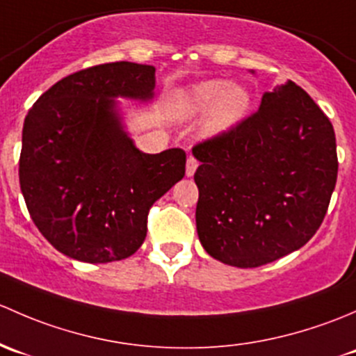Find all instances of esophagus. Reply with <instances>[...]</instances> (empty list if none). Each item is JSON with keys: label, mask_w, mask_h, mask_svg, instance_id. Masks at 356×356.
Masks as SVG:
<instances>
[{"label": "esophagus", "mask_w": 356, "mask_h": 356, "mask_svg": "<svg viewBox=\"0 0 356 356\" xmlns=\"http://www.w3.org/2000/svg\"><path fill=\"white\" fill-rule=\"evenodd\" d=\"M197 166H199V161L193 156H190L188 159H186V177H193L197 171Z\"/></svg>", "instance_id": "obj_1"}]
</instances>
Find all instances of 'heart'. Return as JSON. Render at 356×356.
<instances>
[{
	"instance_id": "b5f03b06",
	"label": "heart",
	"mask_w": 356,
	"mask_h": 356,
	"mask_svg": "<svg viewBox=\"0 0 356 356\" xmlns=\"http://www.w3.org/2000/svg\"><path fill=\"white\" fill-rule=\"evenodd\" d=\"M185 108L192 115L209 111L205 130L209 135H221L245 118L250 108V94L245 87L226 80H205L185 94Z\"/></svg>"
}]
</instances>
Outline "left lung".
Returning <instances> with one entry per match:
<instances>
[{"instance_id":"left-lung-1","label":"left lung","mask_w":356,"mask_h":356,"mask_svg":"<svg viewBox=\"0 0 356 356\" xmlns=\"http://www.w3.org/2000/svg\"><path fill=\"white\" fill-rule=\"evenodd\" d=\"M192 152L200 161L197 233L211 257L259 267L302 248L321 228L338 178L336 135L291 80Z\"/></svg>"}]
</instances>
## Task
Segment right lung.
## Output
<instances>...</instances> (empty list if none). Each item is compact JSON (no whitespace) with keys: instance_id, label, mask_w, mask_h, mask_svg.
I'll list each match as a JSON object with an SVG mask.
<instances>
[{"instance_id":"obj_1","label":"right lung","mask_w":356,"mask_h":356,"mask_svg":"<svg viewBox=\"0 0 356 356\" xmlns=\"http://www.w3.org/2000/svg\"><path fill=\"white\" fill-rule=\"evenodd\" d=\"M156 68L116 61L65 76L29 109L18 178L29 214L61 254L89 264L134 255L149 209L185 177L186 154L140 152L116 97L151 101Z\"/></svg>"}]
</instances>
